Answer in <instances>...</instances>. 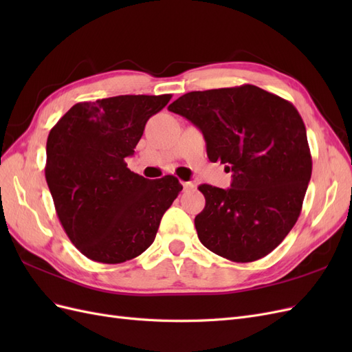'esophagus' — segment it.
<instances>
[{
    "instance_id": "esophagus-1",
    "label": "esophagus",
    "mask_w": 352,
    "mask_h": 352,
    "mask_svg": "<svg viewBox=\"0 0 352 352\" xmlns=\"http://www.w3.org/2000/svg\"><path fill=\"white\" fill-rule=\"evenodd\" d=\"M182 185H184L185 190H192L195 188V185L192 182H182Z\"/></svg>"
}]
</instances>
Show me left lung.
Returning a JSON list of instances; mask_svg holds the SVG:
<instances>
[{"label": "left lung", "mask_w": 352, "mask_h": 352, "mask_svg": "<svg viewBox=\"0 0 352 352\" xmlns=\"http://www.w3.org/2000/svg\"><path fill=\"white\" fill-rule=\"evenodd\" d=\"M202 132L210 162L232 185H199L195 228L206 248L235 263L270 254L296 223L311 177L305 124L294 104L254 85L188 92L168 105Z\"/></svg>", "instance_id": "8db88e82"}]
</instances>
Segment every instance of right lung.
<instances>
[{
    "label": "right lung",
    "mask_w": 352,
    "mask_h": 352,
    "mask_svg": "<svg viewBox=\"0 0 352 352\" xmlns=\"http://www.w3.org/2000/svg\"><path fill=\"white\" fill-rule=\"evenodd\" d=\"M170 98L119 95L78 102L50 131L45 179L56 212L72 243L92 261L119 264L141 255L182 190L177 177L145 179L124 162L148 119Z\"/></svg>",
    "instance_id": "obj_1"
}]
</instances>
